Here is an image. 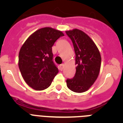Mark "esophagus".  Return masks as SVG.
<instances>
[{
	"mask_svg": "<svg viewBox=\"0 0 123 123\" xmlns=\"http://www.w3.org/2000/svg\"><path fill=\"white\" fill-rule=\"evenodd\" d=\"M64 64H61L60 65V70L61 71H62L63 69V68H64Z\"/></svg>",
	"mask_w": 123,
	"mask_h": 123,
	"instance_id": "esophagus-1",
	"label": "esophagus"
}]
</instances>
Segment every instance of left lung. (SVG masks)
<instances>
[{
  "label": "left lung",
  "mask_w": 123,
  "mask_h": 123,
  "mask_svg": "<svg viewBox=\"0 0 123 123\" xmlns=\"http://www.w3.org/2000/svg\"><path fill=\"white\" fill-rule=\"evenodd\" d=\"M71 39L76 54V73L67 79L71 91L81 93L87 91L96 81L100 72L101 56L98 48L85 32L78 29L66 31Z\"/></svg>",
  "instance_id": "8db88e82"
}]
</instances>
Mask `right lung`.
<instances>
[{
    "label": "right lung",
    "instance_id": "obj_1",
    "mask_svg": "<svg viewBox=\"0 0 123 123\" xmlns=\"http://www.w3.org/2000/svg\"><path fill=\"white\" fill-rule=\"evenodd\" d=\"M63 36L62 31L52 28H41L32 34L21 47L18 67L25 82L34 90L48 88L58 73L53 60L52 47Z\"/></svg>",
    "mask_w": 123,
    "mask_h": 123
}]
</instances>
